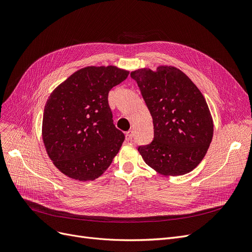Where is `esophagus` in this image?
Returning a JSON list of instances; mask_svg holds the SVG:
<instances>
[{"mask_svg": "<svg viewBox=\"0 0 252 252\" xmlns=\"http://www.w3.org/2000/svg\"><path fill=\"white\" fill-rule=\"evenodd\" d=\"M133 130H129V131H127L126 132V134H125V137H126V140L127 141H129V140H131L132 139V137H133Z\"/></svg>", "mask_w": 252, "mask_h": 252, "instance_id": "34e87169", "label": "esophagus"}]
</instances>
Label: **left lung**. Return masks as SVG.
Here are the masks:
<instances>
[{
    "label": "left lung",
    "mask_w": 252,
    "mask_h": 252,
    "mask_svg": "<svg viewBox=\"0 0 252 252\" xmlns=\"http://www.w3.org/2000/svg\"><path fill=\"white\" fill-rule=\"evenodd\" d=\"M136 81L153 118L154 139L138 147L142 159L166 176L190 172L205 157L213 121L201 91L181 69L159 65L130 74Z\"/></svg>",
    "instance_id": "left-lung-1"
}]
</instances>
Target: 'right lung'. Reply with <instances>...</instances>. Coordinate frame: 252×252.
Listing matches in <instances>:
<instances>
[{"instance_id":"1","label":"right lung","mask_w":252,"mask_h":252,"mask_svg":"<svg viewBox=\"0 0 252 252\" xmlns=\"http://www.w3.org/2000/svg\"><path fill=\"white\" fill-rule=\"evenodd\" d=\"M129 71L115 65L78 69L52 91L42 137L56 168L71 179L94 181L113 162L125 135L113 123L107 96Z\"/></svg>"}]
</instances>
